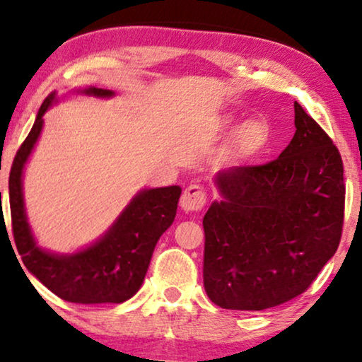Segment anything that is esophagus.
<instances>
[{
  "label": "esophagus",
  "mask_w": 362,
  "mask_h": 362,
  "mask_svg": "<svg viewBox=\"0 0 362 362\" xmlns=\"http://www.w3.org/2000/svg\"><path fill=\"white\" fill-rule=\"evenodd\" d=\"M207 194L204 187L199 185H191L186 187V191L182 192L181 197V207L186 212H197L206 206Z\"/></svg>",
  "instance_id": "esophagus-1"
}]
</instances>
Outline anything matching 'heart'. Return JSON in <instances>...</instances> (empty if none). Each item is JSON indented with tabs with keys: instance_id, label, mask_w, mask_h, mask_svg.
<instances>
[{
	"instance_id": "obj_1",
	"label": "heart",
	"mask_w": 362,
	"mask_h": 362,
	"mask_svg": "<svg viewBox=\"0 0 362 362\" xmlns=\"http://www.w3.org/2000/svg\"><path fill=\"white\" fill-rule=\"evenodd\" d=\"M267 141H269V127L259 118L245 122L235 136L237 150L245 158L257 155L267 145Z\"/></svg>"
}]
</instances>
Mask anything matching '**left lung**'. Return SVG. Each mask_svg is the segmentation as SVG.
I'll use <instances>...</instances> for the list:
<instances>
[{
  "instance_id": "left-lung-1",
  "label": "left lung",
  "mask_w": 362,
  "mask_h": 362,
  "mask_svg": "<svg viewBox=\"0 0 362 362\" xmlns=\"http://www.w3.org/2000/svg\"><path fill=\"white\" fill-rule=\"evenodd\" d=\"M295 135L274 161L219 171L202 279L212 303L259 311L303 293L334 255L344 221L343 160L295 102Z\"/></svg>"
}]
</instances>
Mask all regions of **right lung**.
I'll return each instance as SVG.
<instances>
[{"label": "right lung", "instance_id": "obj_1", "mask_svg": "<svg viewBox=\"0 0 362 362\" xmlns=\"http://www.w3.org/2000/svg\"><path fill=\"white\" fill-rule=\"evenodd\" d=\"M83 93L112 97L103 88H86ZM56 102V93L46 97L36 122L19 146L9 173V207L13 237L26 269L59 298L72 303H123L140 290L153 250L173 224L181 196L180 186L145 189L133 197L122 216L102 239L72 255L42 250L29 229L24 212L21 176L34 143L42 130V115Z\"/></svg>", "mask_w": 362, "mask_h": 362}]
</instances>
